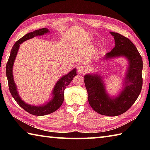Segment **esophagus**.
<instances>
[{"mask_svg": "<svg viewBox=\"0 0 150 150\" xmlns=\"http://www.w3.org/2000/svg\"><path fill=\"white\" fill-rule=\"evenodd\" d=\"M78 71L80 73H86V71H88V68L85 65H81L79 67H78Z\"/></svg>", "mask_w": 150, "mask_h": 150, "instance_id": "1", "label": "esophagus"}]
</instances>
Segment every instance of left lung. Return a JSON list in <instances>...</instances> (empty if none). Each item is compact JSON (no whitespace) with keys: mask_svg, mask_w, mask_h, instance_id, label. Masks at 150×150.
<instances>
[{"mask_svg":"<svg viewBox=\"0 0 150 150\" xmlns=\"http://www.w3.org/2000/svg\"><path fill=\"white\" fill-rule=\"evenodd\" d=\"M115 47L105 55V59L125 57L129 64L123 88L117 96L111 97L105 89L102 77L96 74L85 75V84L88 103L94 110L105 116H116L126 112L135 103L140 94L143 79V62L136 47L130 40L118 33L110 32Z\"/></svg>","mask_w":150,"mask_h":150,"instance_id":"8db88e82","label":"left lung"}]
</instances>
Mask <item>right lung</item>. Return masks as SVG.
Here are the masks:
<instances>
[{
	"label": "right lung",
	"mask_w": 150,
	"mask_h": 150,
	"mask_svg": "<svg viewBox=\"0 0 150 150\" xmlns=\"http://www.w3.org/2000/svg\"><path fill=\"white\" fill-rule=\"evenodd\" d=\"M47 32H50L49 30L45 28L36 30L34 32L26 34L19 40H18L12 48L11 54H10V57L8 58V62L6 63V73L7 79H8L9 90L12 96H13L15 101L24 110L27 111L28 112L31 114V115L35 116L47 115L56 111L62 106L63 100H64V90L65 87L71 82V81L74 78L75 76L77 75L76 69H73L69 73H67V75H63L62 77H61L59 80L56 83L54 89H53L52 98L49 102H47L43 105L33 106L29 105V104L25 103L20 98L18 93L17 91L16 86L14 83L13 74H12V68H13L14 60L16 59L20 45L22 42L26 41V40L31 39L32 38L37 36V35H42Z\"/></svg>",
	"instance_id": "obj_1"
}]
</instances>
